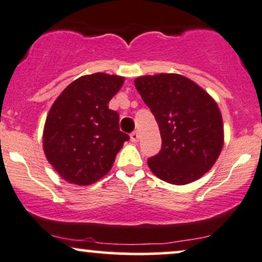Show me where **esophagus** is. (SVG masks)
Here are the masks:
<instances>
[{
    "label": "esophagus",
    "mask_w": 262,
    "mask_h": 262,
    "mask_svg": "<svg viewBox=\"0 0 262 262\" xmlns=\"http://www.w3.org/2000/svg\"><path fill=\"white\" fill-rule=\"evenodd\" d=\"M130 137H131L132 142H137L138 138H140V135H138L137 131H134V132H132V134L130 135Z\"/></svg>",
    "instance_id": "obj_1"
}]
</instances>
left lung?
Instances as JSON below:
<instances>
[{
  "label": "left lung",
  "mask_w": 262,
  "mask_h": 262,
  "mask_svg": "<svg viewBox=\"0 0 262 262\" xmlns=\"http://www.w3.org/2000/svg\"><path fill=\"white\" fill-rule=\"evenodd\" d=\"M135 85L161 131L162 148L147 161L152 173L174 185L200 179L223 147L217 104L195 82L174 73L138 77Z\"/></svg>",
  "instance_id": "obj_1"
}]
</instances>
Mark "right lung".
Instances as JSON below:
<instances>
[{
	"instance_id": "add662e5",
	"label": "right lung",
	"mask_w": 262,
	"mask_h": 262,
	"mask_svg": "<svg viewBox=\"0 0 262 262\" xmlns=\"http://www.w3.org/2000/svg\"><path fill=\"white\" fill-rule=\"evenodd\" d=\"M124 78L106 73L79 77L58 95L46 118L42 144L46 158L61 178L89 185L113 167L122 144L119 114L107 104Z\"/></svg>"
}]
</instances>
